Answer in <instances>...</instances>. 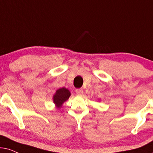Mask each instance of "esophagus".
I'll list each match as a JSON object with an SVG mask.
<instances>
[{"instance_id":"esophagus-1","label":"esophagus","mask_w":153,"mask_h":153,"mask_svg":"<svg viewBox=\"0 0 153 153\" xmlns=\"http://www.w3.org/2000/svg\"><path fill=\"white\" fill-rule=\"evenodd\" d=\"M75 92H76L77 94L81 95L83 94V89H77L76 90H75Z\"/></svg>"}]
</instances>
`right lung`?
Segmentation results:
<instances>
[{"instance_id":"add662e5","label":"right lung","mask_w":153,"mask_h":153,"mask_svg":"<svg viewBox=\"0 0 153 153\" xmlns=\"http://www.w3.org/2000/svg\"><path fill=\"white\" fill-rule=\"evenodd\" d=\"M71 96V92L68 89L62 87L57 89L56 93L53 96V102L56 105V108H60L63 103L68 99Z\"/></svg>"}]
</instances>
